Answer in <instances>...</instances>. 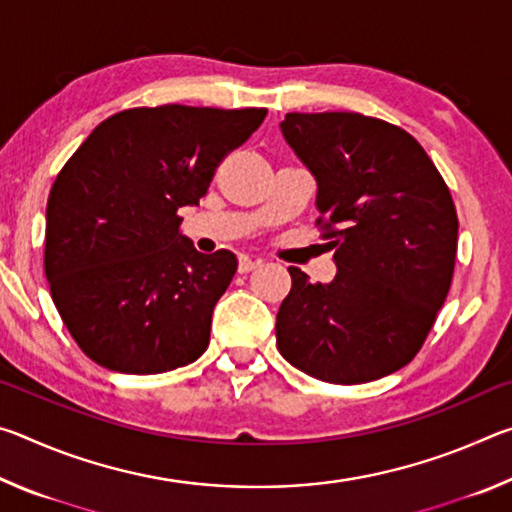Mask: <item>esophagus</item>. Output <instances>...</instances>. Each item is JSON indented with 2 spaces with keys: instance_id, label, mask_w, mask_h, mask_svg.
<instances>
[{
  "instance_id": "1",
  "label": "esophagus",
  "mask_w": 512,
  "mask_h": 512,
  "mask_svg": "<svg viewBox=\"0 0 512 512\" xmlns=\"http://www.w3.org/2000/svg\"><path fill=\"white\" fill-rule=\"evenodd\" d=\"M262 264H264L262 259H253V257H248V255H241V257H239V271H241V273L255 271V268H259Z\"/></svg>"
}]
</instances>
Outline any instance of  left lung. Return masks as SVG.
Wrapping results in <instances>:
<instances>
[{
    "label": "left lung",
    "mask_w": 512,
    "mask_h": 512,
    "mask_svg": "<svg viewBox=\"0 0 512 512\" xmlns=\"http://www.w3.org/2000/svg\"><path fill=\"white\" fill-rule=\"evenodd\" d=\"M280 131L316 180L318 223L336 275L311 284L289 268L277 348L329 384L391 375L420 350L452 284V194L422 146L381 119L289 112Z\"/></svg>",
    "instance_id": "1"
}]
</instances>
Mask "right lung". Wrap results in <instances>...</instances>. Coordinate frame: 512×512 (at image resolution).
<instances>
[{
  "label": "right lung",
  "instance_id": "1",
  "mask_svg": "<svg viewBox=\"0 0 512 512\" xmlns=\"http://www.w3.org/2000/svg\"><path fill=\"white\" fill-rule=\"evenodd\" d=\"M266 108L160 106L117 112L58 173L47 201L45 273L69 334L99 366L158 375L210 343L232 282L230 250L203 255L180 235L214 169Z\"/></svg>",
  "mask_w": 512,
  "mask_h": 512
}]
</instances>
